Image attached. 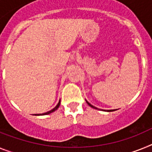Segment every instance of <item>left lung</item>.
Returning <instances> with one entry per match:
<instances>
[{"label": "left lung", "mask_w": 152, "mask_h": 152, "mask_svg": "<svg viewBox=\"0 0 152 152\" xmlns=\"http://www.w3.org/2000/svg\"><path fill=\"white\" fill-rule=\"evenodd\" d=\"M86 103H87L88 104V105L90 106V107H93V108H94V109H97V108L96 107H94V106L93 105H91V104H90V103H89V102L88 101H86ZM98 110V109H97ZM117 110V109H116ZM104 110V111H107V112H110V111H114V110Z\"/></svg>", "instance_id": "1"}]
</instances>
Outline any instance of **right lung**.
<instances>
[{
	"label": "right lung",
	"mask_w": 152,
	"mask_h": 152,
	"mask_svg": "<svg viewBox=\"0 0 152 152\" xmlns=\"http://www.w3.org/2000/svg\"><path fill=\"white\" fill-rule=\"evenodd\" d=\"M59 106H60V100H59V102H58V104H57V105L56 106V107H55L53 108V109L51 110H49V111L46 112V113H38V114H35V115L40 116V115H47V114H49V113H52V112L56 111V110L58 109Z\"/></svg>",
	"instance_id": "add662e5"
}]
</instances>
